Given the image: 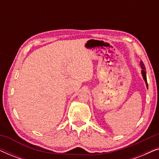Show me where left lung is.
I'll return each instance as SVG.
<instances>
[{
    "mask_svg": "<svg viewBox=\"0 0 159 159\" xmlns=\"http://www.w3.org/2000/svg\"><path fill=\"white\" fill-rule=\"evenodd\" d=\"M140 67H141V69H142V70H141V74H142L143 78V80H144V81H145V84H146V87H147V88H148V82H147V77H146V70H145V65L143 64V62L142 61H140Z\"/></svg>",
    "mask_w": 159,
    "mask_h": 159,
    "instance_id": "left-lung-1",
    "label": "left lung"
}]
</instances>
